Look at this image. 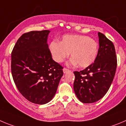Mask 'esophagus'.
<instances>
[{"instance_id": "obj_1", "label": "esophagus", "mask_w": 126, "mask_h": 126, "mask_svg": "<svg viewBox=\"0 0 126 126\" xmlns=\"http://www.w3.org/2000/svg\"><path fill=\"white\" fill-rule=\"evenodd\" d=\"M63 73H66L69 72L70 71V70H68V69H67V68H64L63 69Z\"/></svg>"}]
</instances>
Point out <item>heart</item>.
I'll return each instance as SVG.
<instances>
[{
	"mask_svg": "<svg viewBox=\"0 0 126 126\" xmlns=\"http://www.w3.org/2000/svg\"><path fill=\"white\" fill-rule=\"evenodd\" d=\"M53 59L62 63L71 54L70 65L86 68L93 63L98 51V45L94 40L86 35H66L60 42L53 41L49 46Z\"/></svg>",
	"mask_w": 126,
	"mask_h": 126,
	"instance_id": "heart-1",
	"label": "heart"
}]
</instances>
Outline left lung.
Instances as JSON below:
<instances>
[{"label": "left lung", "instance_id": "8db88e82", "mask_svg": "<svg viewBox=\"0 0 126 126\" xmlns=\"http://www.w3.org/2000/svg\"><path fill=\"white\" fill-rule=\"evenodd\" d=\"M98 36L99 45L94 63L82 71H74V91L83 103H94L106 94L117 68L114 44L101 33Z\"/></svg>", "mask_w": 126, "mask_h": 126}]
</instances>
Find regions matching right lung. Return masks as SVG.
I'll return each instance as SVG.
<instances>
[{"label":"right lung","mask_w":126,"mask_h":126,"mask_svg":"<svg viewBox=\"0 0 126 126\" xmlns=\"http://www.w3.org/2000/svg\"><path fill=\"white\" fill-rule=\"evenodd\" d=\"M50 30L23 34L14 46L11 70L15 84L27 100L45 104L53 98L63 75V67L55 62L47 43Z\"/></svg>","instance_id":"obj_1"}]
</instances>
